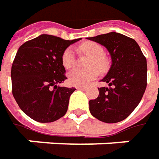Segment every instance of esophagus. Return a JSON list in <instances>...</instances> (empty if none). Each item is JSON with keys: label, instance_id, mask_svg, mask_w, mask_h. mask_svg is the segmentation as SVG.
Returning <instances> with one entry per match:
<instances>
[{"label": "esophagus", "instance_id": "34e87169", "mask_svg": "<svg viewBox=\"0 0 159 159\" xmlns=\"http://www.w3.org/2000/svg\"><path fill=\"white\" fill-rule=\"evenodd\" d=\"M77 89H79V90H86L87 87H77Z\"/></svg>", "mask_w": 159, "mask_h": 159}]
</instances>
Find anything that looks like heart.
<instances>
[{
  "label": "heart",
  "instance_id": "b5f03b06",
  "mask_svg": "<svg viewBox=\"0 0 159 159\" xmlns=\"http://www.w3.org/2000/svg\"><path fill=\"white\" fill-rule=\"evenodd\" d=\"M80 50L86 54L92 59L89 62V66L92 67L89 70L74 69L68 74V81L74 87L86 86L91 80H95L98 76L100 70H104L106 68V61L104 59V49L96 42H84L80 46ZM62 64L65 69H71L76 64L75 53L72 48H67L64 49L62 55ZM97 68H95V67Z\"/></svg>",
  "mask_w": 159,
  "mask_h": 159
}]
</instances>
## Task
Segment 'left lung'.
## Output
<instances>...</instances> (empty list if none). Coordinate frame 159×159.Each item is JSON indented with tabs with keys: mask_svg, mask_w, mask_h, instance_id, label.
I'll use <instances>...</instances> for the list:
<instances>
[{
	"mask_svg": "<svg viewBox=\"0 0 159 159\" xmlns=\"http://www.w3.org/2000/svg\"><path fill=\"white\" fill-rule=\"evenodd\" d=\"M104 46L112 64L102 81L109 88H98L97 98L89 101L91 114L105 123L126 119L137 107L147 87V61L137 42L111 32L88 38Z\"/></svg>",
	"mask_w": 159,
	"mask_h": 159,
	"instance_id": "obj_1",
	"label": "left lung"
}]
</instances>
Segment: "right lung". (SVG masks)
Masks as SVG:
<instances>
[{
	"instance_id": "right-lung-1",
	"label": "right lung",
	"mask_w": 159,
	"mask_h": 159,
	"mask_svg": "<svg viewBox=\"0 0 159 159\" xmlns=\"http://www.w3.org/2000/svg\"><path fill=\"white\" fill-rule=\"evenodd\" d=\"M78 40L41 34L18 48L11 67L12 94L19 108L35 121L53 122L67 111L76 89L57 84L67 79L63 52Z\"/></svg>"
}]
</instances>
